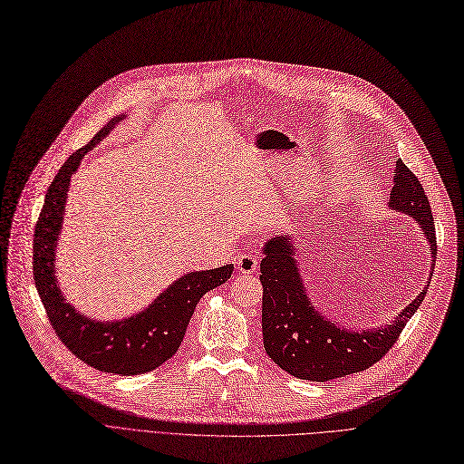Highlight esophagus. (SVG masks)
Returning <instances> with one entry per match:
<instances>
[{
  "instance_id": "1",
  "label": "esophagus",
  "mask_w": 464,
  "mask_h": 464,
  "mask_svg": "<svg viewBox=\"0 0 464 464\" xmlns=\"http://www.w3.org/2000/svg\"><path fill=\"white\" fill-rule=\"evenodd\" d=\"M237 270L241 274H253L258 270V256L256 255H241L236 260Z\"/></svg>"
}]
</instances>
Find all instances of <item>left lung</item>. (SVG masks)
Returning a JSON list of instances; mask_svg holds the SVG:
<instances>
[{"label": "left lung", "instance_id": "1", "mask_svg": "<svg viewBox=\"0 0 464 464\" xmlns=\"http://www.w3.org/2000/svg\"><path fill=\"white\" fill-rule=\"evenodd\" d=\"M389 206L417 220L436 258V230L429 198L421 181L402 160H396ZM260 283L264 349L281 370L310 382L343 378L383 359L421 305L429 286L391 324L351 333L314 310L305 296L289 237L268 239L260 260Z\"/></svg>", "mask_w": 464, "mask_h": 464}]
</instances>
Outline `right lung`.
Wrapping results in <instances>:
<instances>
[{
    "mask_svg": "<svg viewBox=\"0 0 464 464\" xmlns=\"http://www.w3.org/2000/svg\"><path fill=\"white\" fill-rule=\"evenodd\" d=\"M122 117L107 122L84 147L63 162L53 179L34 232V281L47 317L60 342L77 359L102 372L138 376L169 361L178 353L200 298L232 276V264L206 272H190L175 281L145 312L122 321L98 323L63 302L54 277V249L62 228L65 192L84 154Z\"/></svg>",
    "mask_w": 464,
    "mask_h": 464,
    "instance_id": "1",
    "label": "right lung"
}]
</instances>
